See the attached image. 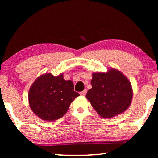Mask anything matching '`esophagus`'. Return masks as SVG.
<instances>
[{"label": "esophagus", "mask_w": 158, "mask_h": 158, "mask_svg": "<svg viewBox=\"0 0 158 158\" xmlns=\"http://www.w3.org/2000/svg\"><path fill=\"white\" fill-rule=\"evenodd\" d=\"M86 93H87V90H83V91L80 92V95L84 96V95H85V94H86Z\"/></svg>", "instance_id": "esophagus-1"}]
</instances>
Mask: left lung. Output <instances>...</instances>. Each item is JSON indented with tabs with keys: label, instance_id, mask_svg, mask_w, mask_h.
Returning a JSON list of instances; mask_svg holds the SVG:
<instances>
[{
	"label": "left lung",
	"instance_id": "1",
	"mask_svg": "<svg viewBox=\"0 0 158 158\" xmlns=\"http://www.w3.org/2000/svg\"><path fill=\"white\" fill-rule=\"evenodd\" d=\"M91 85L92 89L85 97L100 116L112 118L129 107L132 98V87L121 72L110 69L106 73H93Z\"/></svg>",
	"mask_w": 158,
	"mask_h": 158
}]
</instances>
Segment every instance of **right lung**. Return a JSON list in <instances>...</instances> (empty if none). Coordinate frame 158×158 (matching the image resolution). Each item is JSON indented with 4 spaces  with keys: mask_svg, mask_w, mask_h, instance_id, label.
<instances>
[{
    "mask_svg": "<svg viewBox=\"0 0 158 158\" xmlns=\"http://www.w3.org/2000/svg\"><path fill=\"white\" fill-rule=\"evenodd\" d=\"M79 95L74 90L73 81H65L62 74L54 77L45 74L31 85L28 100L32 111L37 116L53 121L63 117L72 102Z\"/></svg>",
    "mask_w": 158,
    "mask_h": 158,
    "instance_id": "1",
    "label": "right lung"
}]
</instances>
